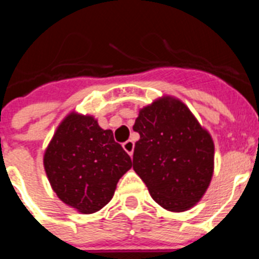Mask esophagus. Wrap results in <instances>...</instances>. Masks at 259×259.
Masks as SVG:
<instances>
[{
  "label": "esophagus",
  "instance_id": "34e87169",
  "mask_svg": "<svg viewBox=\"0 0 259 259\" xmlns=\"http://www.w3.org/2000/svg\"><path fill=\"white\" fill-rule=\"evenodd\" d=\"M123 149H124L125 152H127L128 154H130V155H131V157H132V154H134V149H135L134 141H132V140L125 141V143L123 144Z\"/></svg>",
  "mask_w": 259,
  "mask_h": 259
}]
</instances>
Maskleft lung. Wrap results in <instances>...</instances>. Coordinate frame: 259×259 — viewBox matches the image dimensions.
Wrapping results in <instances>:
<instances>
[{"instance_id": "left-lung-1", "label": "left lung", "mask_w": 259, "mask_h": 259, "mask_svg": "<svg viewBox=\"0 0 259 259\" xmlns=\"http://www.w3.org/2000/svg\"><path fill=\"white\" fill-rule=\"evenodd\" d=\"M134 131V170L153 200L168 211H185L202 198L214 172V141L191 110L171 96L143 107Z\"/></svg>"}]
</instances>
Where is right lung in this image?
<instances>
[{"instance_id":"right-lung-1","label":"right lung","mask_w":259,"mask_h":259,"mask_svg":"<svg viewBox=\"0 0 259 259\" xmlns=\"http://www.w3.org/2000/svg\"><path fill=\"white\" fill-rule=\"evenodd\" d=\"M44 167L59 200L81 214L101 210L119 179L132 167L130 155L92 115L75 111L57 127L44 153Z\"/></svg>"}]
</instances>
